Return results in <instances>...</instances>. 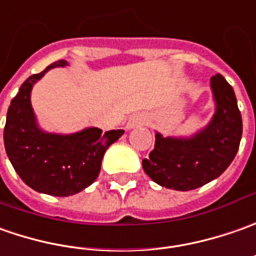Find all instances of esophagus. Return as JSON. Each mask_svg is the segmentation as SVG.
<instances>
[{"instance_id":"esophagus-1","label":"esophagus","mask_w":256,"mask_h":256,"mask_svg":"<svg viewBox=\"0 0 256 256\" xmlns=\"http://www.w3.org/2000/svg\"><path fill=\"white\" fill-rule=\"evenodd\" d=\"M146 122L144 116L143 114H134V116H132L128 122V128H137V126H140V124H143Z\"/></svg>"}]
</instances>
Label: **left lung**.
Instances as JSON below:
<instances>
[{
    "mask_svg": "<svg viewBox=\"0 0 256 256\" xmlns=\"http://www.w3.org/2000/svg\"><path fill=\"white\" fill-rule=\"evenodd\" d=\"M216 110L211 123L192 138L156 134L154 148L143 158V170L166 188L188 191L220 177L231 164L242 136V119L231 84L211 78Z\"/></svg>",
    "mask_w": 256,
    "mask_h": 256,
    "instance_id": "left-lung-1",
    "label": "left lung"
}]
</instances>
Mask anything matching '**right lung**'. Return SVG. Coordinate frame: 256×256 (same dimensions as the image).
Listing matches in <instances>:
<instances>
[{
    "instance_id": "add662e5",
    "label": "right lung",
    "mask_w": 256,
    "mask_h": 256,
    "mask_svg": "<svg viewBox=\"0 0 256 256\" xmlns=\"http://www.w3.org/2000/svg\"><path fill=\"white\" fill-rule=\"evenodd\" d=\"M64 59L40 74L30 76L11 100L4 128L5 152L22 181L35 191L68 197L80 192L98 178L108 147L124 132L90 128L70 136L44 133L38 128L31 106V89L44 74L64 66Z\"/></svg>"
}]
</instances>
